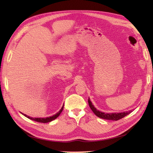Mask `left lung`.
I'll list each match as a JSON object with an SVG mask.
<instances>
[{
    "label": "left lung",
    "instance_id": "left-lung-1",
    "mask_svg": "<svg viewBox=\"0 0 153 153\" xmlns=\"http://www.w3.org/2000/svg\"><path fill=\"white\" fill-rule=\"evenodd\" d=\"M88 104L90 108H91L92 111L94 112L97 117L104 119V120H113V121H117L120 119L123 118L125 117V116L128 115L129 113H130L131 112V111H127V112H123V113H102L100 112V111H98L97 109H96V108L93 106L92 104L91 101H90V98H88Z\"/></svg>",
    "mask_w": 153,
    "mask_h": 153
}]
</instances>
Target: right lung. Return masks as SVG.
Masks as SVG:
<instances>
[{"instance_id":"obj_1","label":"right lung","mask_w":153,"mask_h":153,"mask_svg":"<svg viewBox=\"0 0 153 153\" xmlns=\"http://www.w3.org/2000/svg\"><path fill=\"white\" fill-rule=\"evenodd\" d=\"M63 109V107L61 108V110L59 111L58 113H56L55 115H54L53 116H51V117H46V118H33V117H30L29 116H27L26 115H24L25 117H27L28 119H30V120H32L33 121H37V122H40V123H48V122H50V121H53L54 120H55L56 117H58V116L60 115L61 113L62 112V111Z\"/></svg>"}]
</instances>
